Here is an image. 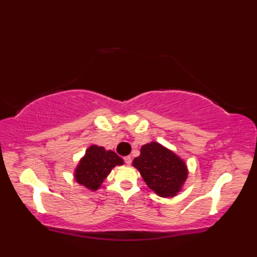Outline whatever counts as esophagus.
Masks as SVG:
<instances>
[{"label":"esophagus","instance_id":"1","mask_svg":"<svg viewBox=\"0 0 257 257\" xmlns=\"http://www.w3.org/2000/svg\"><path fill=\"white\" fill-rule=\"evenodd\" d=\"M123 160H124V162H125V165H132V161H133V159H132V157L130 156H127V157H124L123 158Z\"/></svg>","mask_w":257,"mask_h":257}]
</instances>
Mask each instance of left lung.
I'll list each match as a JSON object with an SVG mask.
<instances>
[{
    "label": "left lung",
    "instance_id": "obj_1",
    "mask_svg": "<svg viewBox=\"0 0 257 257\" xmlns=\"http://www.w3.org/2000/svg\"><path fill=\"white\" fill-rule=\"evenodd\" d=\"M133 166L146 184L161 198H173L181 192L189 174L182 158L157 141L141 147L140 156L135 158Z\"/></svg>",
    "mask_w": 257,
    "mask_h": 257
}]
</instances>
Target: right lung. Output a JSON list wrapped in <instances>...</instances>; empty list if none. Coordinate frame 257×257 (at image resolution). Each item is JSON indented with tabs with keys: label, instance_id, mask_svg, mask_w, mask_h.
Instances as JSON below:
<instances>
[{
	"label": "right lung",
	"instance_id": "obj_1",
	"mask_svg": "<svg viewBox=\"0 0 257 257\" xmlns=\"http://www.w3.org/2000/svg\"><path fill=\"white\" fill-rule=\"evenodd\" d=\"M123 160L112 150L91 145L86 149L83 158L74 171V179L80 185L90 191H97L101 187L108 174L116 166H122Z\"/></svg>",
	"mask_w": 257,
	"mask_h": 257
}]
</instances>
